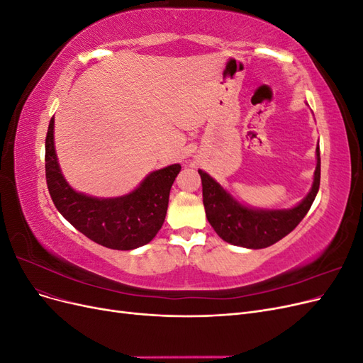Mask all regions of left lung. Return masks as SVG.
<instances>
[{
	"label": "left lung",
	"mask_w": 363,
	"mask_h": 363,
	"mask_svg": "<svg viewBox=\"0 0 363 363\" xmlns=\"http://www.w3.org/2000/svg\"><path fill=\"white\" fill-rule=\"evenodd\" d=\"M313 186L306 199L289 211H256L233 200L211 175L199 171L203 184V204L207 221L225 242L245 248H267L289 235L300 224L320 189L321 157L316 148Z\"/></svg>",
	"instance_id": "left-lung-1"
}]
</instances>
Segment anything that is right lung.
I'll list each match as a JSON object with an SVG mask.
<instances>
[{
    "label": "right lung",
    "instance_id": "obj_1",
    "mask_svg": "<svg viewBox=\"0 0 363 363\" xmlns=\"http://www.w3.org/2000/svg\"><path fill=\"white\" fill-rule=\"evenodd\" d=\"M54 118L45 139V175L51 200L63 218L94 242L112 250L148 244L163 225L171 186L182 167L151 172L138 189L118 199H94L75 192L63 179L54 150Z\"/></svg>",
    "mask_w": 363,
    "mask_h": 363
}]
</instances>
